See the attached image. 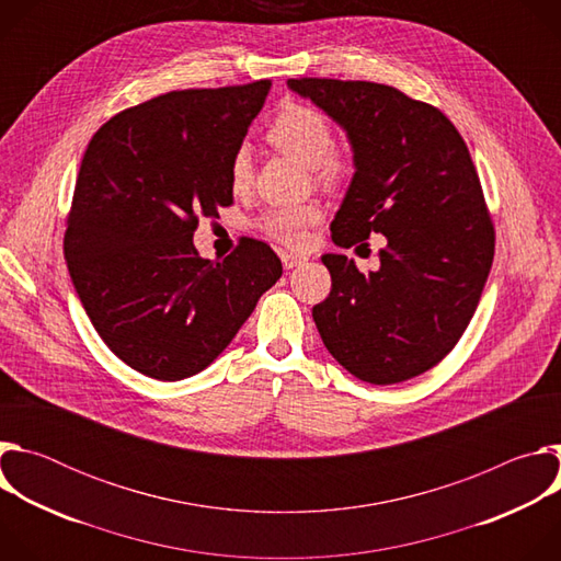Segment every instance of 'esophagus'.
I'll list each match as a JSON object with an SVG mask.
<instances>
[{"mask_svg": "<svg viewBox=\"0 0 561 561\" xmlns=\"http://www.w3.org/2000/svg\"><path fill=\"white\" fill-rule=\"evenodd\" d=\"M304 262H306V257H301V255L282 253V264H284L286 271H290V268H295V266H299V264H304Z\"/></svg>", "mask_w": 561, "mask_h": 561, "instance_id": "esophagus-1", "label": "esophagus"}]
</instances>
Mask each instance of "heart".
Listing matches in <instances>:
<instances>
[{
  "label": "heart",
  "mask_w": 561,
  "mask_h": 561,
  "mask_svg": "<svg viewBox=\"0 0 561 561\" xmlns=\"http://www.w3.org/2000/svg\"><path fill=\"white\" fill-rule=\"evenodd\" d=\"M266 139L290 154L306 169H312L314 178L335 186L342 184L351 173V159L335 148V130L331 119L314 106L290 102L268 124ZM230 186L232 191H247L253 180L251 150L247 144L237 146L230 154ZM322 219V208L317 204L277 206L262 215L260 228L273 237L275 242L297 249L306 242L308 228Z\"/></svg>",
  "instance_id": "obj_1"
}]
</instances>
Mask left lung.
<instances>
[{"label":"left lung","instance_id":"1","mask_svg":"<svg viewBox=\"0 0 561 561\" xmlns=\"http://www.w3.org/2000/svg\"><path fill=\"white\" fill-rule=\"evenodd\" d=\"M288 89L333 117L355 175L331 234L342 249L386 237L379 271L324 255L329 297L312 319L329 353L368 383L437 366L463 335L495 255V228L466 141L435 106L375 82L299 77ZM368 247V244H366Z\"/></svg>","mask_w":561,"mask_h":561}]
</instances>
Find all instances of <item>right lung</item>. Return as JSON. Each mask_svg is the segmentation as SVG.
Instances as JSON below:
<instances>
[{
    "instance_id": "add662e5",
    "label": "right lung",
    "mask_w": 561,
    "mask_h": 561,
    "mask_svg": "<svg viewBox=\"0 0 561 561\" xmlns=\"http://www.w3.org/2000/svg\"><path fill=\"white\" fill-rule=\"evenodd\" d=\"M268 91L271 79L171 91L111 117L84 152L64 257L95 331L141 375L204 370L282 277L260 239L215 262L193 247L199 215L232 204L230 154Z\"/></svg>"
}]
</instances>
